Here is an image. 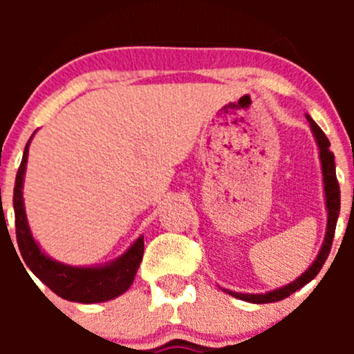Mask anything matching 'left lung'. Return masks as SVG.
Instances as JSON below:
<instances>
[{
	"label": "left lung",
	"instance_id": "1",
	"mask_svg": "<svg viewBox=\"0 0 354 354\" xmlns=\"http://www.w3.org/2000/svg\"><path fill=\"white\" fill-rule=\"evenodd\" d=\"M306 120H308L310 128H312L313 135L317 138V144H319L320 149V160H322V174H324V190H326V205H327V233L326 240H324L322 248H320L319 257L315 259V262L310 266V269L306 272H303L301 276L296 281H292L288 286L276 289V291L263 292V295H245V292H233L227 291L234 298H240L243 301L248 303H272L279 301V299L288 298L289 295H292L295 291H298L299 288H303L305 284H308L317 274L320 272L322 266L326 263L327 257L330 253L332 240H334L335 233V223H337L339 217V209H341V190H339L337 178H335V164H334V154L330 152V142L329 138L326 137L322 130H320L319 124L312 120V118L306 114Z\"/></svg>",
	"mask_w": 354,
	"mask_h": 354
}]
</instances>
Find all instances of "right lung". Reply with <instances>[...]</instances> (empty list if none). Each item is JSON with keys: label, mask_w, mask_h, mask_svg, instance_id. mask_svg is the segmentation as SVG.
<instances>
[{"label": "right lung", "mask_w": 354, "mask_h": 354, "mask_svg": "<svg viewBox=\"0 0 354 354\" xmlns=\"http://www.w3.org/2000/svg\"><path fill=\"white\" fill-rule=\"evenodd\" d=\"M27 142L22 162L15 178L13 188V209H15V233L20 255L25 266L32 270L39 281L63 299L77 303H101L123 295L131 286L137 269L144 257V236L137 238L124 255L104 267H71L51 260L41 252L28 230L27 216L24 209V174L28 156ZM25 269V267H24Z\"/></svg>", "instance_id": "right-lung-1"}]
</instances>
